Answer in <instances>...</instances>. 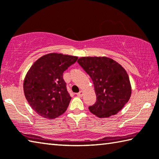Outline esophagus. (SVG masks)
Wrapping results in <instances>:
<instances>
[{
    "label": "esophagus",
    "mask_w": 159,
    "mask_h": 159,
    "mask_svg": "<svg viewBox=\"0 0 159 159\" xmlns=\"http://www.w3.org/2000/svg\"><path fill=\"white\" fill-rule=\"evenodd\" d=\"M77 96L78 97H82V96H83V91H80L79 93H77Z\"/></svg>",
    "instance_id": "obj_1"
}]
</instances>
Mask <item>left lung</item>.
Returning <instances> with one entry per match:
<instances>
[{
    "instance_id": "1",
    "label": "left lung",
    "mask_w": 159,
    "mask_h": 159,
    "mask_svg": "<svg viewBox=\"0 0 159 159\" xmlns=\"http://www.w3.org/2000/svg\"><path fill=\"white\" fill-rule=\"evenodd\" d=\"M78 63L92 80L96 102L89 107L100 118H107L120 111L131 95L129 75L123 67L108 57H82Z\"/></svg>"
}]
</instances>
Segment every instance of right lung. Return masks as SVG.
I'll use <instances>...</instances> for the list:
<instances>
[{"label":"right lung","mask_w":159,"mask_h":159,"mask_svg":"<svg viewBox=\"0 0 159 159\" xmlns=\"http://www.w3.org/2000/svg\"><path fill=\"white\" fill-rule=\"evenodd\" d=\"M77 58L50 53L38 58L30 67L24 81V92L30 106L40 116L53 119L66 111L71 97L63 73Z\"/></svg>","instance_id":"add662e5"}]
</instances>
